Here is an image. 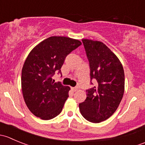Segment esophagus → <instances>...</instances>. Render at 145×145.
I'll return each mask as SVG.
<instances>
[{"label":"esophagus","instance_id":"esophagus-1","mask_svg":"<svg viewBox=\"0 0 145 145\" xmlns=\"http://www.w3.org/2000/svg\"><path fill=\"white\" fill-rule=\"evenodd\" d=\"M71 90H73L74 92H76L77 90H78V88L77 87H74V88H71Z\"/></svg>","mask_w":145,"mask_h":145}]
</instances>
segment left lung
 Returning <instances> with one entry per match:
<instances>
[{
	"mask_svg": "<svg viewBox=\"0 0 145 145\" xmlns=\"http://www.w3.org/2000/svg\"><path fill=\"white\" fill-rule=\"evenodd\" d=\"M90 69V80L97 85L86 90V100L79 104L82 116L92 123H100L116 112L125 89L122 64L102 42L82 39Z\"/></svg>",
	"mask_w": 145,
	"mask_h": 145,
	"instance_id": "left-lung-1",
	"label": "left lung"
}]
</instances>
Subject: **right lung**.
Returning a JSON list of instances; mask_svg holds the SVG:
<instances>
[{"label":"right lung","mask_w":145,"mask_h":145,"mask_svg":"<svg viewBox=\"0 0 145 145\" xmlns=\"http://www.w3.org/2000/svg\"><path fill=\"white\" fill-rule=\"evenodd\" d=\"M81 44L76 39L51 36L29 52L22 70V90L33 115L50 120L61 113L70 88L55 83L52 76L55 71L61 73L66 57Z\"/></svg>","instance_id":"add662e5"}]
</instances>
